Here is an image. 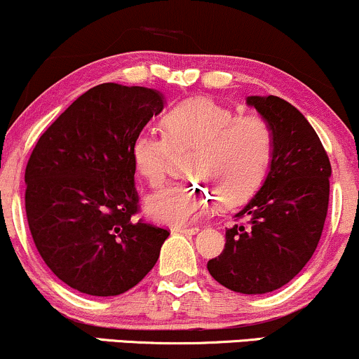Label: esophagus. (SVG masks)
I'll return each instance as SVG.
<instances>
[{
  "instance_id": "esophagus-1",
  "label": "esophagus",
  "mask_w": 359,
  "mask_h": 359,
  "mask_svg": "<svg viewBox=\"0 0 359 359\" xmlns=\"http://www.w3.org/2000/svg\"><path fill=\"white\" fill-rule=\"evenodd\" d=\"M173 230L179 231V233H186V235L198 233V228H194V226H177V228H173Z\"/></svg>"
}]
</instances>
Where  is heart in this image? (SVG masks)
Instances as JSON below:
<instances>
[{"mask_svg":"<svg viewBox=\"0 0 359 359\" xmlns=\"http://www.w3.org/2000/svg\"><path fill=\"white\" fill-rule=\"evenodd\" d=\"M163 135L140 133L133 141V161L151 189L167 182L172 151L194 149L191 175L211 182L172 186L144 204L147 215L170 226H186L210 211L222 196L238 204L255 194L273 160L274 137L269 124L255 114L237 116L233 109L204 97L189 98L161 119Z\"/></svg>","mask_w":359,"mask_h":359,"instance_id":"b5f03b06","label":"heart"}]
</instances>
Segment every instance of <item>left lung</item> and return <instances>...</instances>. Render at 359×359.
<instances>
[{
    "label": "left lung",
    "mask_w": 359,
    "mask_h": 359,
    "mask_svg": "<svg viewBox=\"0 0 359 359\" xmlns=\"http://www.w3.org/2000/svg\"><path fill=\"white\" fill-rule=\"evenodd\" d=\"M274 137L273 160L262 187L226 230V243L208 271L224 288L262 294L290 283L310 261L329 206L330 161L315 129L290 102L247 97Z\"/></svg>",
    "instance_id": "left-lung-1"
}]
</instances>
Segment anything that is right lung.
Listing matches in <instances>:
<instances>
[{
  "mask_svg": "<svg viewBox=\"0 0 359 359\" xmlns=\"http://www.w3.org/2000/svg\"><path fill=\"white\" fill-rule=\"evenodd\" d=\"M165 107L158 90L102 83L39 137L25 168V211L39 254L62 283L93 297L136 286L168 230L136 219L133 141Z\"/></svg>",
  "mask_w": 359,
  "mask_h": 359,
  "instance_id": "1",
  "label": "right lung"
}]
</instances>
